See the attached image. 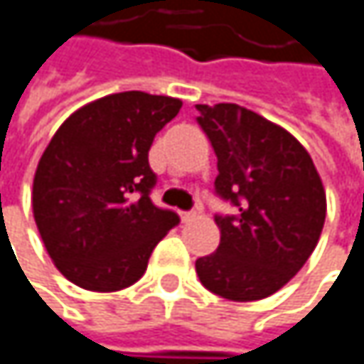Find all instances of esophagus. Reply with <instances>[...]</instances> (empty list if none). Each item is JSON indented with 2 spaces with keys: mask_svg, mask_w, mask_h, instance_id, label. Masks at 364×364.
<instances>
[{
  "mask_svg": "<svg viewBox=\"0 0 364 364\" xmlns=\"http://www.w3.org/2000/svg\"><path fill=\"white\" fill-rule=\"evenodd\" d=\"M179 215H181L183 223H187V221H191V219L196 217V213H193V210H181Z\"/></svg>",
  "mask_w": 364,
  "mask_h": 364,
  "instance_id": "obj_1",
  "label": "esophagus"
}]
</instances>
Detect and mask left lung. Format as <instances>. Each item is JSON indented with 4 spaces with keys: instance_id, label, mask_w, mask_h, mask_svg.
I'll use <instances>...</instances> for the list:
<instances>
[{
    "instance_id": "left-lung-1",
    "label": "left lung",
    "mask_w": 364,
    "mask_h": 364,
    "mask_svg": "<svg viewBox=\"0 0 364 364\" xmlns=\"http://www.w3.org/2000/svg\"><path fill=\"white\" fill-rule=\"evenodd\" d=\"M217 156L215 193L238 208L217 215V251L196 261L200 282L230 301L282 289L318 245L327 196L304 145L278 124L234 103L196 105Z\"/></svg>"
}]
</instances>
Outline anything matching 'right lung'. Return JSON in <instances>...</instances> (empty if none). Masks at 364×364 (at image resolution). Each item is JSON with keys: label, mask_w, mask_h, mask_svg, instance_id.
Returning <instances> with one entry per match:
<instances>
[{"label": "right lung", "mask_w": 364, "mask_h": 364, "mask_svg": "<svg viewBox=\"0 0 364 364\" xmlns=\"http://www.w3.org/2000/svg\"><path fill=\"white\" fill-rule=\"evenodd\" d=\"M181 101L117 92L71 113L37 164L33 217L43 247L73 284L111 293L134 284L156 245L179 223L149 193L154 136Z\"/></svg>", "instance_id": "obj_1"}]
</instances>
